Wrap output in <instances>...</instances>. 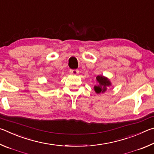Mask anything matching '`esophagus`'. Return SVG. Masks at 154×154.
I'll list each match as a JSON object with an SVG mask.
<instances>
[{
  "mask_svg": "<svg viewBox=\"0 0 154 154\" xmlns=\"http://www.w3.org/2000/svg\"><path fill=\"white\" fill-rule=\"evenodd\" d=\"M69 72H70V74L75 75H77L78 73H79V71H78L77 69H71L69 71Z\"/></svg>",
  "mask_w": 154,
  "mask_h": 154,
  "instance_id": "obj_1",
  "label": "esophagus"
}]
</instances>
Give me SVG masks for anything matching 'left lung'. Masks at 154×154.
I'll return each instance as SVG.
<instances>
[{
  "mask_svg": "<svg viewBox=\"0 0 154 154\" xmlns=\"http://www.w3.org/2000/svg\"><path fill=\"white\" fill-rule=\"evenodd\" d=\"M96 79H97L98 82L99 83V85L98 86H94V90L96 93H100L105 92L106 90V87L109 86L111 85V83L106 78L104 77L103 76H97L96 77Z\"/></svg>",
  "mask_w": 154,
  "mask_h": 154,
  "instance_id": "8db88e82",
  "label": "left lung"
}]
</instances>
